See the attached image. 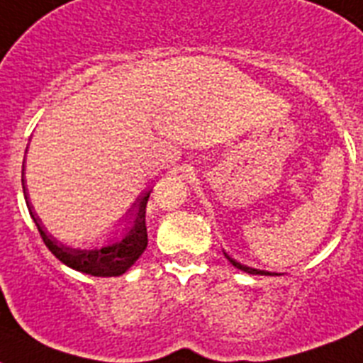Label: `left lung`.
<instances>
[{
	"label": "left lung",
	"instance_id": "left-lung-1",
	"mask_svg": "<svg viewBox=\"0 0 363 363\" xmlns=\"http://www.w3.org/2000/svg\"><path fill=\"white\" fill-rule=\"evenodd\" d=\"M223 255H225V258H227L228 262H230V264H233L234 267H238V269H242V271H245V273H249V275H277V273H271V271H264V269H255V267H249V266H243V264H240L238 260H234L233 257H228L227 252L223 251Z\"/></svg>",
	"mask_w": 363,
	"mask_h": 363
}]
</instances>
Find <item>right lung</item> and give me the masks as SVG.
Listing matches in <instances>:
<instances>
[{
  "instance_id": "right-lung-1",
  "label": "right lung",
  "mask_w": 363,
  "mask_h": 363,
  "mask_svg": "<svg viewBox=\"0 0 363 363\" xmlns=\"http://www.w3.org/2000/svg\"><path fill=\"white\" fill-rule=\"evenodd\" d=\"M27 153V149H26ZM26 166H21V186H23V196H26L27 208L31 214L33 221H35L38 233H40L42 240L48 245L55 257L59 258L62 264L81 273L92 277H120L125 271L129 269L147 247V227H145V206H147V199L151 190L144 191L142 196L136 197V201L129 206V210L121 216L116 223H129L127 233L121 238L114 240L112 243H106L103 247H69L66 243L59 242V240L51 236L45 227L42 225L40 218L36 216L33 210V205L29 203L26 188Z\"/></svg>"
}]
</instances>
